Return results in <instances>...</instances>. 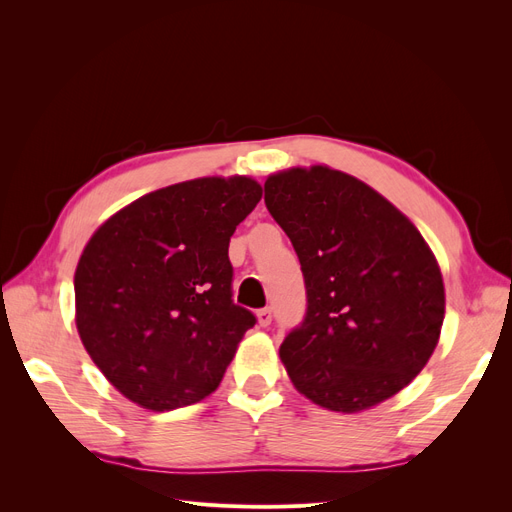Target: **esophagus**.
Masks as SVG:
<instances>
[{
    "label": "esophagus",
    "mask_w": 512,
    "mask_h": 512,
    "mask_svg": "<svg viewBox=\"0 0 512 512\" xmlns=\"http://www.w3.org/2000/svg\"><path fill=\"white\" fill-rule=\"evenodd\" d=\"M258 324H260V327H269V324H271V307H265V309H258Z\"/></svg>",
    "instance_id": "34e87169"
}]
</instances>
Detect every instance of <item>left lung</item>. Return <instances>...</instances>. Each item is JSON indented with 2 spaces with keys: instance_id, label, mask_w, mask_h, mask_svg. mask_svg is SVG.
<instances>
[{
  "instance_id": "8db88e82",
  "label": "left lung",
  "mask_w": 512,
  "mask_h": 512,
  "mask_svg": "<svg viewBox=\"0 0 512 512\" xmlns=\"http://www.w3.org/2000/svg\"><path fill=\"white\" fill-rule=\"evenodd\" d=\"M265 205L299 256L307 312L280 346L297 391L359 412L421 374L438 346L444 284L416 226L367 183L327 166L265 181Z\"/></svg>"
}]
</instances>
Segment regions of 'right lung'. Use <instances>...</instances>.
<instances>
[{"instance_id":"1","label":"right lung","mask_w":512,"mask_h":512,"mask_svg":"<svg viewBox=\"0 0 512 512\" xmlns=\"http://www.w3.org/2000/svg\"><path fill=\"white\" fill-rule=\"evenodd\" d=\"M262 198L250 177L145 194L89 239L74 273L76 329L115 389L153 412L218 389L256 316L232 301L228 243Z\"/></svg>"}]
</instances>
